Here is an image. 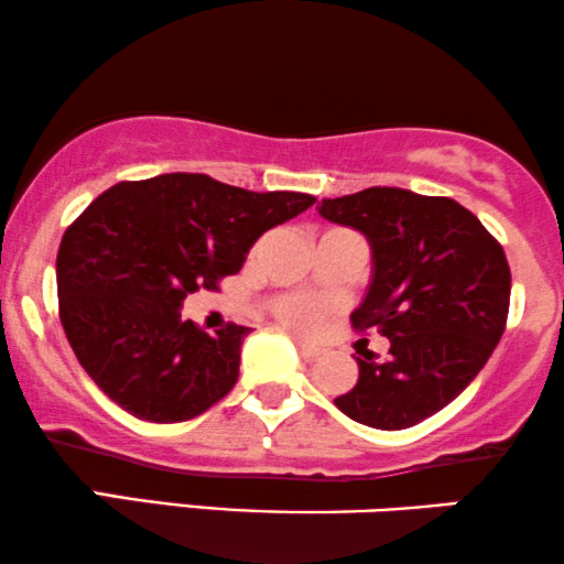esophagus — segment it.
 Wrapping results in <instances>:
<instances>
[{
    "label": "esophagus",
    "mask_w": 564,
    "mask_h": 564,
    "mask_svg": "<svg viewBox=\"0 0 564 564\" xmlns=\"http://www.w3.org/2000/svg\"><path fill=\"white\" fill-rule=\"evenodd\" d=\"M297 347H300V355H303L305 360H316V357L321 355V347L308 345V341H303V339H297Z\"/></svg>",
    "instance_id": "obj_1"
}]
</instances>
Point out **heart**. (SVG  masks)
Masks as SVG:
<instances>
[{"mask_svg": "<svg viewBox=\"0 0 564 564\" xmlns=\"http://www.w3.org/2000/svg\"><path fill=\"white\" fill-rule=\"evenodd\" d=\"M274 316L297 332H316L326 316V303L311 295H282L272 303Z\"/></svg>", "mask_w": 564, "mask_h": 564, "instance_id": "1", "label": "heart"}]
</instances>
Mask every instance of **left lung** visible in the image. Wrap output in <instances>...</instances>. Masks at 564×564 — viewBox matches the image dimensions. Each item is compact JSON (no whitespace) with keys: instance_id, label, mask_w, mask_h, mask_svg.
Returning <instances> with one entry per match:
<instances>
[{"instance_id":"left-lung-1","label":"left lung","mask_w":564,"mask_h":564,"mask_svg":"<svg viewBox=\"0 0 564 564\" xmlns=\"http://www.w3.org/2000/svg\"><path fill=\"white\" fill-rule=\"evenodd\" d=\"M318 215L368 238L372 280L357 332L378 328L389 357H355L360 378L334 404L376 430H404L448 406L506 332L510 267L477 215L448 196L372 186L324 199Z\"/></svg>"}]
</instances>
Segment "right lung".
<instances>
[{
	"instance_id": "add662e5",
	"label": "right lung",
	"mask_w": 564,
	"mask_h": 564,
	"mask_svg": "<svg viewBox=\"0 0 564 564\" xmlns=\"http://www.w3.org/2000/svg\"><path fill=\"white\" fill-rule=\"evenodd\" d=\"M313 202L204 173L121 181L100 194L56 256L58 318L95 386L129 414L163 425L228 397L251 328L207 334L181 318V305L196 290H217L256 240Z\"/></svg>"
}]
</instances>
